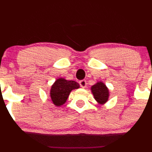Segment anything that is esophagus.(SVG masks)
I'll use <instances>...</instances> for the list:
<instances>
[{
	"mask_svg": "<svg viewBox=\"0 0 152 152\" xmlns=\"http://www.w3.org/2000/svg\"><path fill=\"white\" fill-rule=\"evenodd\" d=\"M79 85H80L81 87H82V88H85L86 86H87V82H86L85 80H82L79 82Z\"/></svg>",
	"mask_w": 152,
	"mask_h": 152,
	"instance_id": "esophagus-1",
	"label": "esophagus"
}]
</instances>
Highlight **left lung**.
Listing matches in <instances>:
<instances>
[{
    "label": "left lung",
    "instance_id": "left-lung-1",
    "mask_svg": "<svg viewBox=\"0 0 152 152\" xmlns=\"http://www.w3.org/2000/svg\"><path fill=\"white\" fill-rule=\"evenodd\" d=\"M95 100L99 104L104 105L107 103L110 97L108 87L102 82H97L90 88Z\"/></svg>",
    "mask_w": 152,
    "mask_h": 152
}]
</instances>
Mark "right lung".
<instances>
[{
	"label": "right lung",
	"instance_id": "right-lung-1",
	"mask_svg": "<svg viewBox=\"0 0 152 152\" xmlns=\"http://www.w3.org/2000/svg\"><path fill=\"white\" fill-rule=\"evenodd\" d=\"M79 83L75 81H69L64 78H58L51 85L50 97L56 107H61L66 102L70 92L79 88Z\"/></svg>",
	"mask_w": 152,
	"mask_h": 152
}]
</instances>
